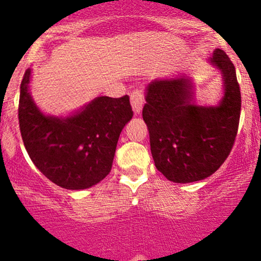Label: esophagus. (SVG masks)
Listing matches in <instances>:
<instances>
[{
  "label": "esophagus",
  "instance_id": "esophagus-1",
  "mask_svg": "<svg viewBox=\"0 0 261 261\" xmlns=\"http://www.w3.org/2000/svg\"><path fill=\"white\" fill-rule=\"evenodd\" d=\"M131 105H133V111L135 115L140 114L141 109L144 105V91L143 89H136L131 93L130 97Z\"/></svg>",
  "mask_w": 261,
  "mask_h": 261
}]
</instances>
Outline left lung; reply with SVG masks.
<instances>
[{
	"instance_id": "obj_1",
	"label": "left lung",
	"mask_w": 261,
	"mask_h": 261,
	"mask_svg": "<svg viewBox=\"0 0 261 261\" xmlns=\"http://www.w3.org/2000/svg\"><path fill=\"white\" fill-rule=\"evenodd\" d=\"M210 63L221 72L223 97L217 106H198L187 75L155 80L147 86L143 109L156 169L174 183L198 181L212 175L230 154L241 111L235 67L223 50Z\"/></svg>"
}]
</instances>
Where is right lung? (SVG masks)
Returning a JSON list of instances; mask_svg holds the SVG:
<instances>
[{"instance_id":"1","label":"right lung","mask_w":261,"mask_h":261,"mask_svg":"<svg viewBox=\"0 0 261 261\" xmlns=\"http://www.w3.org/2000/svg\"><path fill=\"white\" fill-rule=\"evenodd\" d=\"M31 69L23 74L18 122L23 145L35 167L53 183L80 191L99 183L110 172L118 138L133 118L128 96H101L67 117L46 116L29 91Z\"/></svg>"}]
</instances>
